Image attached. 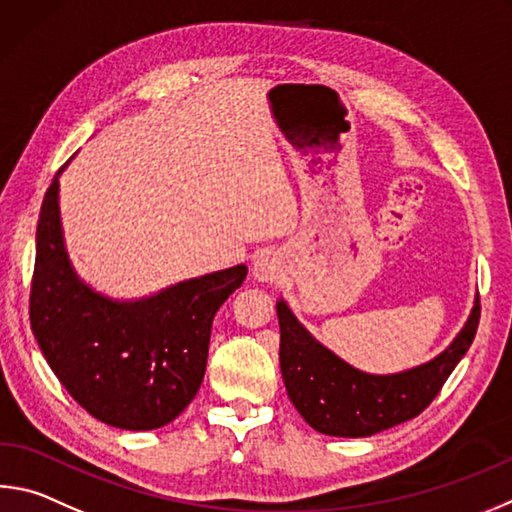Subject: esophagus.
Masks as SVG:
<instances>
[{
	"mask_svg": "<svg viewBox=\"0 0 512 512\" xmlns=\"http://www.w3.org/2000/svg\"><path fill=\"white\" fill-rule=\"evenodd\" d=\"M253 275L259 282H273L280 275V262H277L275 255H262L257 257V262L253 266Z\"/></svg>",
	"mask_w": 512,
	"mask_h": 512,
	"instance_id": "obj_1",
	"label": "esophagus"
}]
</instances>
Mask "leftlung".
Masks as SVG:
<instances>
[{
  "instance_id": "left-lung-1",
  "label": "left lung",
  "mask_w": 512,
  "mask_h": 512,
  "mask_svg": "<svg viewBox=\"0 0 512 512\" xmlns=\"http://www.w3.org/2000/svg\"><path fill=\"white\" fill-rule=\"evenodd\" d=\"M479 295L452 345L425 365L398 374H365L320 345L284 300L280 318V367L288 398L313 430L329 436H371L421 414L466 356L479 327Z\"/></svg>"
}]
</instances>
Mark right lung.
<instances>
[{"label": "right lung", "instance_id": "obj_1", "mask_svg": "<svg viewBox=\"0 0 512 512\" xmlns=\"http://www.w3.org/2000/svg\"><path fill=\"white\" fill-rule=\"evenodd\" d=\"M44 194L35 235L31 329L64 389L98 421L156 430L197 396L212 320L246 280L237 264L141 300H111L73 271L60 221V174Z\"/></svg>", "mask_w": 512, "mask_h": 512}]
</instances>
